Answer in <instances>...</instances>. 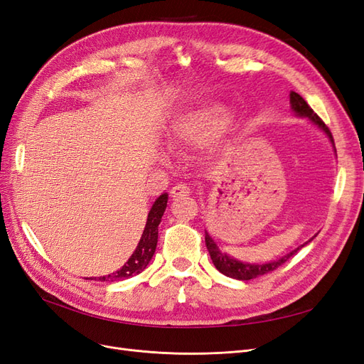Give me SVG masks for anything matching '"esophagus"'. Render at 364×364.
Wrapping results in <instances>:
<instances>
[{
  "label": "esophagus",
  "instance_id": "34e87169",
  "mask_svg": "<svg viewBox=\"0 0 364 364\" xmlns=\"http://www.w3.org/2000/svg\"><path fill=\"white\" fill-rule=\"evenodd\" d=\"M173 199H181V197H186L190 196V186L185 185V183H176L171 191H170Z\"/></svg>",
  "mask_w": 364,
  "mask_h": 364
}]
</instances>
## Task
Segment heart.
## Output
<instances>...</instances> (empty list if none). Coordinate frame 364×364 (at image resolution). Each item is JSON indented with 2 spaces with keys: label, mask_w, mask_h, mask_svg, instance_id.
<instances>
[{
  "label": "heart",
  "mask_w": 364,
  "mask_h": 364,
  "mask_svg": "<svg viewBox=\"0 0 364 364\" xmlns=\"http://www.w3.org/2000/svg\"><path fill=\"white\" fill-rule=\"evenodd\" d=\"M229 121L228 107L220 103L205 105L179 117L173 126V138L181 142H203L225 129Z\"/></svg>",
  "instance_id": "1"
}]
</instances>
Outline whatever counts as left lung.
I'll list each match as a JSON object with an SVG mask.
<instances>
[{
  "instance_id": "1",
  "label": "left lung",
  "mask_w": 364,
  "mask_h": 364,
  "mask_svg": "<svg viewBox=\"0 0 364 364\" xmlns=\"http://www.w3.org/2000/svg\"><path fill=\"white\" fill-rule=\"evenodd\" d=\"M290 106H291V111L294 112L296 117H302V118L310 119L314 126H317L318 129L323 132V134L328 136V139L331 141V144L334 146V139H333L331 132H329V129L325 126L323 121L314 114L313 109L306 105V102L304 100V98L299 94H296V92L290 94ZM313 238L305 241L304 245H301L299 247H296L294 250H291L290 253H287V255L281 257L277 261L262 262V264H258V262L250 264V262L238 261V259H235L232 257H229L226 252L220 250V247L217 246V243L213 240V237L209 235L208 230L205 229V243H206L208 252H209V255H211V259L214 262L215 269L218 272H222L223 274H226V277H229V278H235V279H241V281L258 278V277H261V274H266L269 272H273L274 269H278L279 266H282L285 261H289L293 255H296L297 250H301L304 246H306L308 243H310Z\"/></svg>"
}]
</instances>
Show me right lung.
I'll use <instances>...</instances> for the list:
<instances>
[{
    "label": "right lung",
    "mask_w": 364,
    "mask_h": 364,
    "mask_svg": "<svg viewBox=\"0 0 364 364\" xmlns=\"http://www.w3.org/2000/svg\"><path fill=\"white\" fill-rule=\"evenodd\" d=\"M167 200H168V194L164 193L161 194L155 203L151 205V209L149 211L147 222L144 226V230H142V235L139 238V243L136 249L132 253V257L126 261V264L119 270L107 274V277H100L98 281H123L130 277H135V274L141 273L144 270L150 259L153 258V253L156 250L158 245V226L161 223V218L164 215L165 208H167Z\"/></svg>",
    "instance_id": "obj_1"
}]
</instances>
